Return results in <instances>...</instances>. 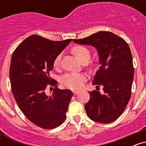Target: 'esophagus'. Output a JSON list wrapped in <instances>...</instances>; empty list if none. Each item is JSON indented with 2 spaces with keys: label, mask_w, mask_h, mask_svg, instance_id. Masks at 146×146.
Segmentation results:
<instances>
[{
  "label": "esophagus",
  "mask_w": 146,
  "mask_h": 146,
  "mask_svg": "<svg viewBox=\"0 0 146 146\" xmlns=\"http://www.w3.org/2000/svg\"><path fill=\"white\" fill-rule=\"evenodd\" d=\"M73 94L75 95H76L77 94H78L79 93H80V91H78V90H75V91H73Z\"/></svg>",
  "instance_id": "esophagus-1"
}]
</instances>
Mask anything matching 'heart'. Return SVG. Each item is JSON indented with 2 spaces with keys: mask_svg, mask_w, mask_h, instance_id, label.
<instances>
[{
  "mask_svg": "<svg viewBox=\"0 0 146 146\" xmlns=\"http://www.w3.org/2000/svg\"><path fill=\"white\" fill-rule=\"evenodd\" d=\"M71 52L81 62H86L90 56V51L82 45H76L71 48ZM61 56L58 55L53 62V67L58 68L60 66ZM86 78L83 74H66L62 78L61 84L64 87L71 90H79L82 88Z\"/></svg>",
  "mask_w": 146,
  "mask_h": 146,
  "instance_id": "b5f03b06",
  "label": "heart"
}]
</instances>
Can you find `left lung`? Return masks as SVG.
I'll list each match as a JSON object with an SVG mask.
<instances>
[{
  "mask_svg": "<svg viewBox=\"0 0 146 146\" xmlns=\"http://www.w3.org/2000/svg\"><path fill=\"white\" fill-rule=\"evenodd\" d=\"M73 41L96 48L101 64L93 84L103 86L104 93L96 90L88 93L90 100L84 107L87 115L100 123L114 121L123 113L131 97L134 67L128 43L110 31H99Z\"/></svg>",
  "mask_w": 146,
  "mask_h": 146,
  "instance_id": "left-lung-1",
  "label": "left lung"
}]
</instances>
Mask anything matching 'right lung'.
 I'll return each instance as SVG.
<instances>
[{"label": "right lung", "mask_w": 146, "mask_h": 146, "mask_svg": "<svg viewBox=\"0 0 146 146\" xmlns=\"http://www.w3.org/2000/svg\"><path fill=\"white\" fill-rule=\"evenodd\" d=\"M71 40L53 41L32 35L22 42L12 54L9 68L12 93L22 113L40 128H55L66 119L73 93L59 89L49 73L54 58ZM48 88L54 90L51 96L46 95Z\"/></svg>", "instance_id": "right-lung-1"}]
</instances>
